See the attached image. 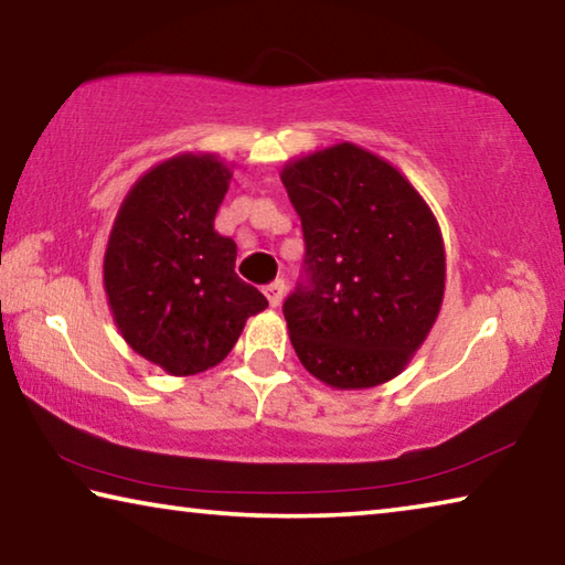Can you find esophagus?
I'll list each match as a JSON object with an SVG mask.
<instances>
[{
    "instance_id": "34e87169",
    "label": "esophagus",
    "mask_w": 565,
    "mask_h": 565,
    "mask_svg": "<svg viewBox=\"0 0 565 565\" xmlns=\"http://www.w3.org/2000/svg\"><path fill=\"white\" fill-rule=\"evenodd\" d=\"M284 291H286V284H284L281 279H276L274 284L264 286V294H266V299H269V303H271V306H279V303H281V299H284Z\"/></svg>"
}]
</instances>
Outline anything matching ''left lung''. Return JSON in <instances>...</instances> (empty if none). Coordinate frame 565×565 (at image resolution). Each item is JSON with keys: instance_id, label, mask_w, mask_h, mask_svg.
I'll return each instance as SVG.
<instances>
[{"instance_id": "8db88e82", "label": "left lung", "mask_w": 565, "mask_h": 565, "mask_svg": "<svg viewBox=\"0 0 565 565\" xmlns=\"http://www.w3.org/2000/svg\"><path fill=\"white\" fill-rule=\"evenodd\" d=\"M306 279L284 301L291 347L337 391L386 384L416 356L444 303L446 248L431 206L374 151L339 141L286 161Z\"/></svg>"}]
</instances>
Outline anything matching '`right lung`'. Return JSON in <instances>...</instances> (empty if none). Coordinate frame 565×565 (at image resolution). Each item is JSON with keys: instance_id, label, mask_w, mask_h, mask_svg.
Listing matches in <instances>:
<instances>
[{"instance_id": "add662e5", "label": "right lung", "mask_w": 565, "mask_h": 565, "mask_svg": "<svg viewBox=\"0 0 565 565\" xmlns=\"http://www.w3.org/2000/svg\"><path fill=\"white\" fill-rule=\"evenodd\" d=\"M234 164L181 151L124 196L104 248V291L121 339L171 376L222 363L266 296L234 271L236 244L214 228Z\"/></svg>"}]
</instances>
